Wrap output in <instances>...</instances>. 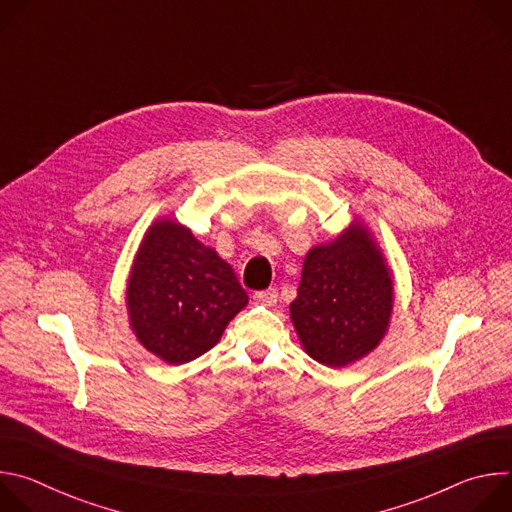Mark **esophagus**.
Returning <instances> with one entry per match:
<instances>
[{"mask_svg":"<svg viewBox=\"0 0 512 512\" xmlns=\"http://www.w3.org/2000/svg\"><path fill=\"white\" fill-rule=\"evenodd\" d=\"M253 300H255L257 304H263V306H275V304H277V289L257 291V294L253 296Z\"/></svg>","mask_w":512,"mask_h":512,"instance_id":"esophagus-1","label":"esophagus"}]
</instances>
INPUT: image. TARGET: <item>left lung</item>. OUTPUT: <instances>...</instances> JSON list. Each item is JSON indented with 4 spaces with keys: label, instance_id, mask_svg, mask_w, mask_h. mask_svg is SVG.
Listing matches in <instances>:
<instances>
[{
    "label": "left lung",
    "instance_id": "1",
    "mask_svg": "<svg viewBox=\"0 0 512 512\" xmlns=\"http://www.w3.org/2000/svg\"><path fill=\"white\" fill-rule=\"evenodd\" d=\"M393 312V277L371 231L354 221L308 251L289 316L304 350L342 369L383 340Z\"/></svg>",
    "mask_w": 512,
    "mask_h": 512
}]
</instances>
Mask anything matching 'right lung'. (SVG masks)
I'll return each instance as SVG.
<instances>
[{"mask_svg": "<svg viewBox=\"0 0 512 512\" xmlns=\"http://www.w3.org/2000/svg\"><path fill=\"white\" fill-rule=\"evenodd\" d=\"M249 296L233 267L190 229L160 218L133 259L127 314L137 340L168 364H184L221 340Z\"/></svg>", "mask_w": 512, "mask_h": 512, "instance_id": "obj_1", "label": "right lung"}]
</instances>
